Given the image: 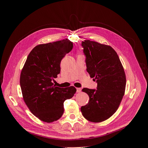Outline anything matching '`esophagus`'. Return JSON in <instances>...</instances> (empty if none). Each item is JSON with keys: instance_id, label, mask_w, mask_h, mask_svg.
Returning <instances> with one entry per match:
<instances>
[{"instance_id": "34e87169", "label": "esophagus", "mask_w": 148, "mask_h": 148, "mask_svg": "<svg viewBox=\"0 0 148 148\" xmlns=\"http://www.w3.org/2000/svg\"><path fill=\"white\" fill-rule=\"evenodd\" d=\"M82 91V89L81 88H77V92H80Z\"/></svg>"}]
</instances>
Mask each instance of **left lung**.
<instances>
[{"label":"left lung","mask_w":148,"mask_h":148,"mask_svg":"<svg viewBox=\"0 0 148 148\" xmlns=\"http://www.w3.org/2000/svg\"><path fill=\"white\" fill-rule=\"evenodd\" d=\"M82 45L86 57L87 72L97 86V89H82L89 101L81 111L86 120L101 122L118 109L125 94L126 76L117 52L111 46L89 40H84Z\"/></svg>","instance_id":"left-lung-1"}]
</instances>
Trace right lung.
I'll use <instances>...</instances> for the list:
<instances>
[{
	"label": "right lung",
	"instance_id": "right-lung-1",
	"mask_svg": "<svg viewBox=\"0 0 148 148\" xmlns=\"http://www.w3.org/2000/svg\"><path fill=\"white\" fill-rule=\"evenodd\" d=\"M73 46L68 39L39 44L29 53L21 71L23 99L31 113L44 122L59 119L64 114V101L77 91L74 86L62 88L52 83L60 72L62 59Z\"/></svg>",
	"mask_w": 148,
	"mask_h": 148
}]
</instances>
